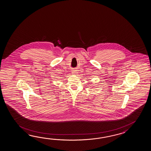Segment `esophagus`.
<instances>
[{"label": "esophagus", "mask_w": 151, "mask_h": 151, "mask_svg": "<svg viewBox=\"0 0 151 151\" xmlns=\"http://www.w3.org/2000/svg\"><path fill=\"white\" fill-rule=\"evenodd\" d=\"M77 70H72V74H76L77 73Z\"/></svg>", "instance_id": "obj_1"}]
</instances>
